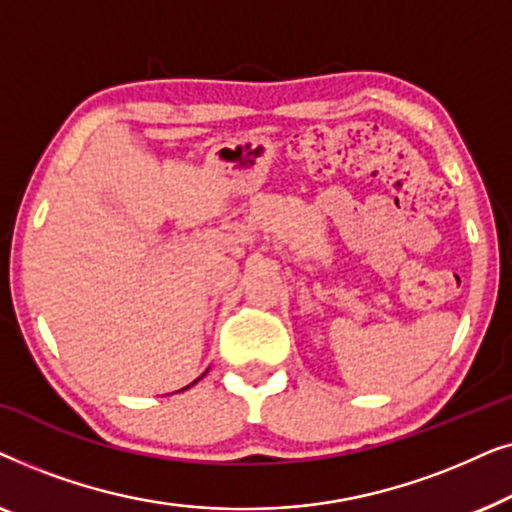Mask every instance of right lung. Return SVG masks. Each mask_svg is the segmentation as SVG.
I'll use <instances>...</instances> for the list:
<instances>
[{
	"label": "right lung",
	"instance_id": "1",
	"mask_svg": "<svg viewBox=\"0 0 512 512\" xmlns=\"http://www.w3.org/2000/svg\"><path fill=\"white\" fill-rule=\"evenodd\" d=\"M200 377H205V373H202ZM200 377H198V380H200ZM198 380H195V382H198ZM195 382H193V384H195ZM188 387H191V384H188ZM188 387H184V389H188ZM184 389H181V391H184Z\"/></svg>",
	"mask_w": 512,
	"mask_h": 512
}]
</instances>
